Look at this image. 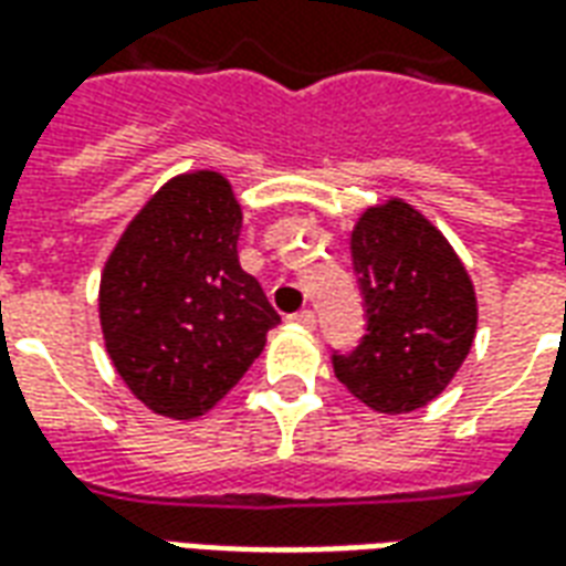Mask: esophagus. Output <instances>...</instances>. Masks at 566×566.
Here are the masks:
<instances>
[{
  "label": "esophagus",
  "mask_w": 566,
  "mask_h": 566,
  "mask_svg": "<svg viewBox=\"0 0 566 566\" xmlns=\"http://www.w3.org/2000/svg\"><path fill=\"white\" fill-rule=\"evenodd\" d=\"M291 321H296V324H303V327L312 331V327H315V312H312V308H300L296 315H291Z\"/></svg>",
  "instance_id": "34e87169"
}]
</instances>
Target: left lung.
Returning a JSON list of instances; mask_svg holds the SVG:
<instances>
[{"label": "left lung", "instance_id": "left-lung-1", "mask_svg": "<svg viewBox=\"0 0 566 566\" xmlns=\"http://www.w3.org/2000/svg\"><path fill=\"white\" fill-rule=\"evenodd\" d=\"M352 263L367 312L355 352H333V373L360 403L403 416L427 406L470 355L475 291L461 258L403 199L360 214Z\"/></svg>", "mask_w": 566, "mask_h": 566}]
</instances>
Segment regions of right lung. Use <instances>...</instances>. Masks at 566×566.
Returning <instances> with one entry per match:
<instances>
[{
    "label": "right lung",
    "instance_id": "obj_1",
    "mask_svg": "<svg viewBox=\"0 0 566 566\" xmlns=\"http://www.w3.org/2000/svg\"><path fill=\"white\" fill-rule=\"evenodd\" d=\"M239 230L230 181L187 172L145 202L105 263V348L117 376L157 416L187 421L209 412L282 321L239 266Z\"/></svg>",
    "mask_w": 566,
    "mask_h": 566
}]
</instances>
